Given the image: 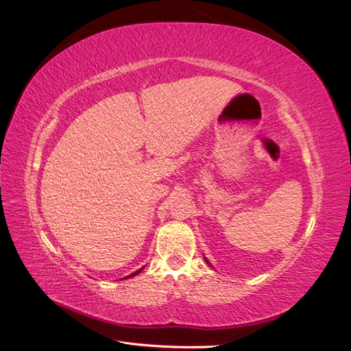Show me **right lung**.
Masks as SVG:
<instances>
[{
    "label": "right lung",
    "mask_w": 351,
    "mask_h": 351,
    "mask_svg": "<svg viewBox=\"0 0 351 351\" xmlns=\"http://www.w3.org/2000/svg\"><path fill=\"white\" fill-rule=\"evenodd\" d=\"M142 269H143V268H142ZM142 269H139V271H136V272H133V274H130V275H129V277H125V278H130V277H134V275H137V274H139V272H141V271H142Z\"/></svg>",
    "instance_id": "obj_1"
}]
</instances>
